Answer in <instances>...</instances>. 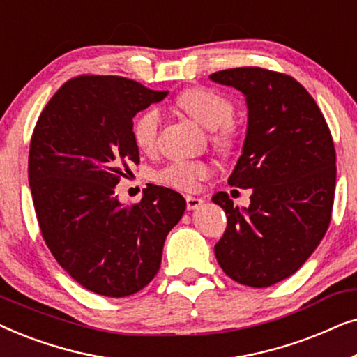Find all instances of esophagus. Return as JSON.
Returning a JSON list of instances; mask_svg holds the SVG:
<instances>
[{
  "label": "esophagus",
  "mask_w": 357,
  "mask_h": 357,
  "mask_svg": "<svg viewBox=\"0 0 357 357\" xmlns=\"http://www.w3.org/2000/svg\"><path fill=\"white\" fill-rule=\"evenodd\" d=\"M185 199H187V209H190V211H193V209H197V208H199L203 204V199L202 198L190 197V195H187V197H185Z\"/></svg>",
  "instance_id": "1"
}]
</instances>
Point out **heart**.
<instances>
[{"mask_svg": "<svg viewBox=\"0 0 357 357\" xmlns=\"http://www.w3.org/2000/svg\"><path fill=\"white\" fill-rule=\"evenodd\" d=\"M177 105L190 119L213 131V143L219 149L231 148L236 126L231 121L234 104L221 92L209 87H190L177 97ZM162 115L158 107H148L133 121V139L141 151H153L158 144ZM213 167L203 160H175L158 174V180L178 190H195L199 180L209 177Z\"/></svg>", "mask_w": 357, "mask_h": 357, "instance_id": "obj_1", "label": "heart"}]
</instances>
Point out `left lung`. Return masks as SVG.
I'll list each match as a JSON object with an SVG mask.
<instances>
[{
	"label": "left lung",
	"instance_id": "8db88e82",
	"mask_svg": "<svg viewBox=\"0 0 357 357\" xmlns=\"http://www.w3.org/2000/svg\"><path fill=\"white\" fill-rule=\"evenodd\" d=\"M209 79L245 97L247 133L227 182L252 188L247 208L234 206L224 192L213 197L227 216L214 253L234 281L268 287L294 275L328 229L336 183L333 139L319 105L294 77L232 68Z\"/></svg>",
	"mask_w": 357,
	"mask_h": 357
}]
</instances>
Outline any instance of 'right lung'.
Returning <instances> with one entry per match:
<instances>
[{
	"label": "right lung",
	"instance_id": "obj_1",
	"mask_svg": "<svg viewBox=\"0 0 357 357\" xmlns=\"http://www.w3.org/2000/svg\"><path fill=\"white\" fill-rule=\"evenodd\" d=\"M167 91L121 76H79L55 92L38 116L29 151V185L43 241L82 287L125 297L158 275L167 234L187 202L151 185L125 206L115 187L130 162L138 112Z\"/></svg>",
	"mask_w": 357,
	"mask_h": 357
}]
</instances>
